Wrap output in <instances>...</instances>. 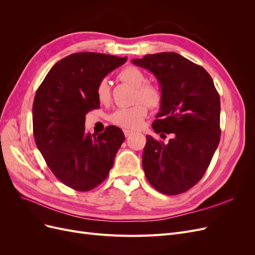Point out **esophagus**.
<instances>
[{
	"label": "esophagus",
	"mask_w": 255,
	"mask_h": 255,
	"mask_svg": "<svg viewBox=\"0 0 255 255\" xmlns=\"http://www.w3.org/2000/svg\"><path fill=\"white\" fill-rule=\"evenodd\" d=\"M123 133H125V136L126 137H128L133 134V130H129V129H125L123 130Z\"/></svg>",
	"instance_id": "1"
}]
</instances>
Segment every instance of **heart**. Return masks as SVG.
I'll list each match as a JSON object with an SVG mask.
<instances>
[{"instance_id": "1", "label": "heart", "mask_w": 255, "mask_h": 255, "mask_svg": "<svg viewBox=\"0 0 255 255\" xmlns=\"http://www.w3.org/2000/svg\"><path fill=\"white\" fill-rule=\"evenodd\" d=\"M117 78L120 82L135 88V102L142 101L150 107L159 105L161 101L160 89L155 84L145 82V75L139 68L128 66L118 73ZM97 96L101 103H107L111 100V88L107 81L100 82L97 88ZM137 103L128 109H119L113 113L111 121L114 125L123 128L135 129L140 126L148 114V107L142 104Z\"/></svg>"}]
</instances>
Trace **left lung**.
<instances>
[{"instance_id": "8db88e82", "label": "left lung", "mask_w": 255, "mask_h": 255, "mask_svg": "<svg viewBox=\"0 0 255 255\" xmlns=\"http://www.w3.org/2000/svg\"><path fill=\"white\" fill-rule=\"evenodd\" d=\"M159 83L161 101L152 128L173 133L168 143L146 136L144 174L165 195L187 191L202 179L220 140V98L204 68L174 52L133 59Z\"/></svg>"}]
</instances>
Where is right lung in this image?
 I'll return each instance as SVG.
<instances>
[{
	"mask_svg": "<svg viewBox=\"0 0 255 255\" xmlns=\"http://www.w3.org/2000/svg\"><path fill=\"white\" fill-rule=\"evenodd\" d=\"M126 61L127 57L101 53H74L57 61L37 89L33 104L37 148L53 174L72 189L88 191L101 184L126 139L114 126L99 135L85 130V116L100 107V82Z\"/></svg>",
	"mask_w": 255,
	"mask_h": 255,
	"instance_id": "right-lung-1",
	"label": "right lung"
}]
</instances>
